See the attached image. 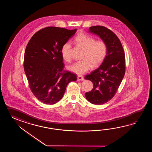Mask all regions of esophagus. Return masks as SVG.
Masks as SVG:
<instances>
[{
  "label": "esophagus",
  "instance_id": "34e87169",
  "mask_svg": "<svg viewBox=\"0 0 152 152\" xmlns=\"http://www.w3.org/2000/svg\"><path fill=\"white\" fill-rule=\"evenodd\" d=\"M84 80V78L83 76L81 75H78L77 77V81H83Z\"/></svg>",
  "mask_w": 152,
  "mask_h": 152
}]
</instances>
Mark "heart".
I'll use <instances>...</instances> for the list:
<instances>
[{"label":"heart","mask_w":152,"mask_h":152,"mask_svg":"<svg viewBox=\"0 0 152 152\" xmlns=\"http://www.w3.org/2000/svg\"><path fill=\"white\" fill-rule=\"evenodd\" d=\"M75 42L84 49L81 60L75 62L68 67L69 71L77 75H83L90 69L91 66L95 67L103 61L107 54V47L103 41H96L93 37L85 33H80L75 39ZM71 43L66 42L62 46L61 55L66 61H71L69 49Z\"/></svg>","instance_id":"1"}]
</instances>
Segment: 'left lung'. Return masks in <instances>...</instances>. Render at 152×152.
Masks as SVG:
<instances>
[{"instance_id": "obj_1", "label": "left lung", "mask_w": 152, "mask_h": 152, "mask_svg": "<svg viewBox=\"0 0 152 152\" xmlns=\"http://www.w3.org/2000/svg\"><path fill=\"white\" fill-rule=\"evenodd\" d=\"M88 32L98 36L105 43L107 54L100 66L86 75L85 79L94 84L92 90L85 94L91 103L103 104L111 99L125 74V54L120 39L111 30L103 26H91Z\"/></svg>"}]
</instances>
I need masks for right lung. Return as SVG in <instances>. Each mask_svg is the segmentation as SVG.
I'll return each instance as SVG.
<instances>
[{
    "instance_id": "obj_1",
    "label": "right lung",
    "mask_w": 152,
    "mask_h": 152,
    "mask_svg": "<svg viewBox=\"0 0 152 152\" xmlns=\"http://www.w3.org/2000/svg\"><path fill=\"white\" fill-rule=\"evenodd\" d=\"M77 29L49 26L32 36L26 47L24 69L32 94L43 103L52 105L61 100L68 83L76 75L64 68L62 46Z\"/></svg>"
}]
</instances>
